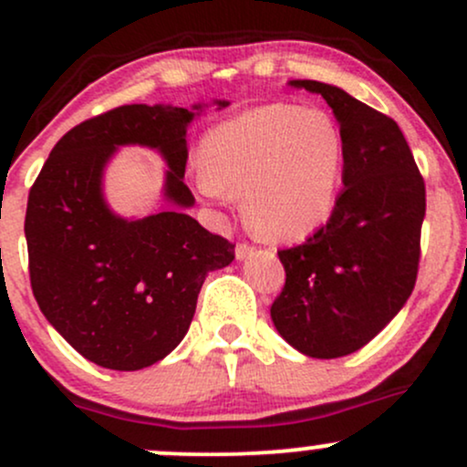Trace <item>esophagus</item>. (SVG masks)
Segmentation results:
<instances>
[{"instance_id":"34e87169","label":"esophagus","mask_w":467,"mask_h":467,"mask_svg":"<svg viewBox=\"0 0 467 467\" xmlns=\"http://www.w3.org/2000/svg\"><path fill=\"white\" fill-rule=\"evenodd\" d=\"M254 254V248L248 246V244H237V248H234V257H237V262H244V259H250Z\"/></svg>"}]
</instances>
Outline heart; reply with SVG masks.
I'll list each match as a JSON object with an SVG mask.
<instances>
[{"label":"heart","instance_id":"1","mask_svg":"<svg viewBox=\"0 0 467 467\" xmlns=\"http://www.w3.org/2000/svg\"><path fill=\"white\" fill-rule=\"evenodd\" d=\"M199 159L194 183L205 201L242 196L254 233L299 242L336 210L347 145L327 111L275 102L213 127Z\"/></svg>","mask_w":467,"mask_h":467}]
</instances>
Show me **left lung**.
<instances>
[{"label": "left lung", "instance_id": "1", "mask_svg": "<svg viewBox=\"0 0 467 467\" xmlns=\"http://www.w3.org/2000/svg\"><path fill=\"white\" fill-rule=\"evenodd\" d=\"M288 85L320 93L333 109L347 145L345 190L320 230L277 253L286 284L271 317L293 349L328 360L374 340L414 291L425 183L389 116L340 87Z\"/></svg>", "mask_w": 467, "mask_h": 467}]
</instances>
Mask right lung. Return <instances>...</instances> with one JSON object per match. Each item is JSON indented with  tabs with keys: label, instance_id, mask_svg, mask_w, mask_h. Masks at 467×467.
I'll use <instances>...</instances> for the list:
<instances>
[{
	"label": "right lung",
	"instance_id": "add662e5",
	"mask_svg": "<svg viewBox=\"0 0 467 467\" xmlns=\"http://www.w3.org/2000/svg\"><path fill=\"white\" fill-rule=\"evenodd\" d=\"M217 109L228 100H214ZM208 105H125L80 122L48 154L28 194L24 234L39 311L87 360L139 371L163 360L188 333L205 275L228 266L234 246L185 214L188 127ZM166 161L163 213L116 215L104 170L118 146Z\"/></svg>",
	"mask_w": 467,
	"mask_h": 467
}]
</instances>
